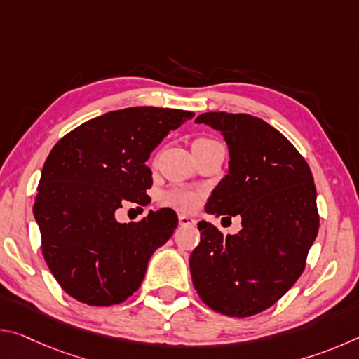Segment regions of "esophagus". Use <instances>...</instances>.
Masks as SVG:
<instances>
[{
	"mask_svg": "<svg viewBox=\"0 0 359 359\" xmlns=\"http://www.w3.org/2000/svg\"><path fill=\"white\" fill-rule=\"evenodd\" d=\"M179 224L180 226H194V224H196V220L187 215H179Z\"/></svg>",
	"mask_w": 359,
	"mask_h": 359,
	"instance_id": "34e87169",
	"label": "esophagus"
}]
</instances>
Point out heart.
<instances>
[{
  "label": "heart",
  "mask_w": 359,
  "mask_h": 359,
  "mask_svg": "<svg viewBox=\"0 0 359 359\" xmlns=\"http://www.w3.org/2000/svg\"><path fill=\"white\" fill-rule=\"evenodd\" d=\"M209 141H212V139H198V141H194L193 145L204 144ZM161 201L163 204L171 205V208L177 210L191 212L198 208L199 194L193 190H188V188H172V190H168L163 193Z\"/></svg>",
  "instance_id": "heart-1"
}]
</instances>
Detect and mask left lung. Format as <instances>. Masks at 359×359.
<instances>
[{"instance_id":"8db88e82","label":"left lung","mask_w":359,"mask_h":359,"mask_svg":"<svg viewBox=\"0 0 359 359\" xmlns=\"http://www.w3.org/2000/svg\"><path fill=\"white\" fill-rule=\"evenodd\" d=\"M196 123L220 131L229 150L228 174L205 212L241 215L242 229L224 236L209 222L198 223L191 280L212 311L252 317L274 306L306 267L320 226L313 175L294 145L261 118L205 112Z\"/></svg>"}]
</instances>
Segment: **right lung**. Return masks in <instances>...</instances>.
<instances>
[{"label": "right lung", "instance_id": "add662e5", "mask_svg": "<svg viewBox=\"0 0 359 359\" xmlns=\"http://www.w3.org/2000/svg\"><path fill=\"white\" fill-rule=\"evenodd\" d=\"M193 117L180 109H121L85 121L53 145L33 212L42 257L71 297L107 307L141 287L151 253L177 228V214L163 208L130 223L115 214L125 204L150 203L145 161Z\"/></svg>", "mask_w": 359, "mask_h": 359}]
</instances>
